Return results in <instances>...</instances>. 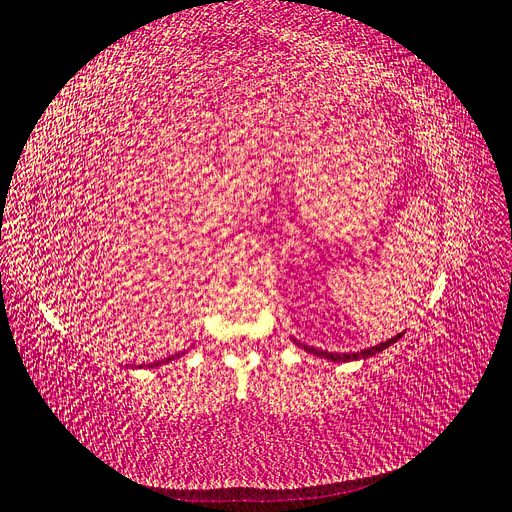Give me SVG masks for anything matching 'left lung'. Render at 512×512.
Masks as SVG:
<instances>
[{
  "label": "left lung",
  "mask_w": 512,
  "mask_h": 512,
  "mask_svg": "<svg viewBox=\"0 0 512 512\" xmlns=\"http://www.w3.org/2000/svg\"><path fill=\"white\" fill-rule=\"evenodd\" d=\"M405 333H399V335H394L392 339H388V342H384V344H380V346H373V348H367V350H361V352H350V354H335V352H327V350H318V348H312V346H306V344H301V342H297L295 337H291L293 339V344L295 346H299V348H304L306 352H310V354H316V356H320V358H327V361H333V363H350V361H358V358H369V356H375L377 352H382V350H386V348H390L396 339H401Z\"/></svg>",
  "instance_id": "obj_1"
}]
</instances>
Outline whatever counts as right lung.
Wrapping results in <instances>:
<instances>
[{"instance_id": "add662e5", "label": "right lung", "mask_w": 512, "mask_h": 512, "mask_svg": "<svg viewBox=\"0 0 512 512\" xmlns=\"http://www.w3.org/2000/svg\"><path fill=\"white\" fill-rule=\"evenodd\" d=\"M185 352H181V354H173V356H168L166 358V361H158V363H149V365H145V367H151V369H154V367H160L162 363H168V361H175V358H179V356H183ZM143 367V365H141Z\"/></svg>"}]
</instances>
